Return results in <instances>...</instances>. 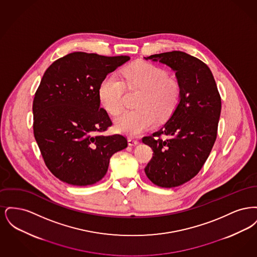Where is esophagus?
<instances>
[{"mask_svg": "<svg viewBox=\"0 0 257 257\" xmlns=\"http://www.w3.org/2000/svg\"><path fill=\"white\" fill-rule=\"evenodd\" d=\"M139 144H140L139 141L134 140V139H129V140H128V145H129V147H137Z\"/></svg>", "mask_w": 257, "mask_h": 257, "instance_id": "obj_1", "label": "esophagus"}]
</instances>
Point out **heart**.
I'll return each instance as SVG.
<instances>
[{
	"mask_svg": "<svg viewBox=\"0 0 257 257\" xmlns=\"http://www.w3.org/2000/svg\"><path fill=\"white\" fill-rule=\"evenodd\" d=\"M123 78L129 86L144 89L138 102L140 110H125L114 120V128L129 137L152 129L158 119L171 117L180 100V86L169 78L168 72L159 66L138 61L123 70ZM124 84L113 75L104 77L98 87L101 106L111 115L118 114L123 108Z\"/></svg>",
	"mask_w": 257,
	"mask_h": 257,
	"instance_id": "1",
	"label": "heart"
}]
</instances>
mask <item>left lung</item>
<instances>
[{
  "instance_id": "8db88e82",
  "label": "left lung",
  "mask_w": 257,
  "mask_h": 257,
  "mask_svg": "<svg viewBox=\"0 0 257 257\" xmlns=\"http://www.w3.org/2000/svg\"><path fill=\"white\" fill-rule=\"evenodd\" d=\"M175 72L180 100L169 120L143 143L153 150L145 171L152 183L173 188L195 177L206 162L217 138L221 101L207 65L181 51L145 58Z\"/></svg>"
}]
</instances>
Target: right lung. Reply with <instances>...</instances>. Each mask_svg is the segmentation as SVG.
<instances>
[{
  "label": "right lung",
  "mask_w": 257,
  "mask_h": 257,
  "mask_svg": "<svg viewBox=\"0 0 257 257\" xmlns=\"http://www.w3.org/2000/svg\"><path fill=\"white\" fill-rule=\"evenodd\" d=\"M129 60L74 52L43 75L33 103L34 135L47 168L62 182L96 183L107 173L110 157L127 147L121 135H101L111 121L100 108L98 87Z\"/></svg>",
  "instance_id": "obj_1"
}]
</instances>
